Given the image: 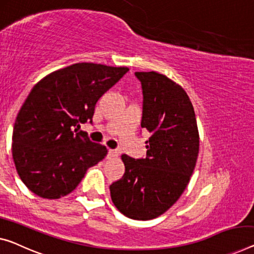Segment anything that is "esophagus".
Masks as SVG:
<instances>
[{"label": "esophagus", "mask_w": 254, "mask_h": 254, "mask_svg": "<svg viewBox=\"0 0 254 254\" xmlns=\"http://www.w3.org/2000/svg\"><path fill=\"white\" fill-rule=\"evenodd\" d=\"M108 155L109 156H117V155H119V151L117 150H114V149H109L108 150Z\"/></svg>", "instance_id": "34e87169"}]
</instances>
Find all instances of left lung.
<instances>
[{"mask_svg":"<svg viewBox=\"0 0 254 254\" xmlns=\"http://www.w3.org/2000/svg\"><path fill=\"white\" fill-rule=\"evenodd\" d=\"M141 83V127L150 133L146 157L122 155L126 172L113 183L111 197L121 213L134 220L163 214L183 194L198 156L194 107L179 84L156 71H135Z\"/></svg>","mask_w":254,"mask_h":254,"instance_id":"1","label":"left lung"}]
</instances>
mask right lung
<instances>
[{"mask_svg":"<svg viewBox=\"0 0 254 254\" xmlns=\"http://www.w3.org/2000/svg\"><path fill=\"white\" fill-rule=\"evenodd\" d=\"M127 67L78 63L37 82L19 111L12 157L22 183L42 198L57 199L77 187L86 170L107 155L79 124L92 122L97 101Z\"/></svg>","mask_w":254,"mask_h":254,"instance_id":"right-lung-1","label":"right lung"}]
</instances>
